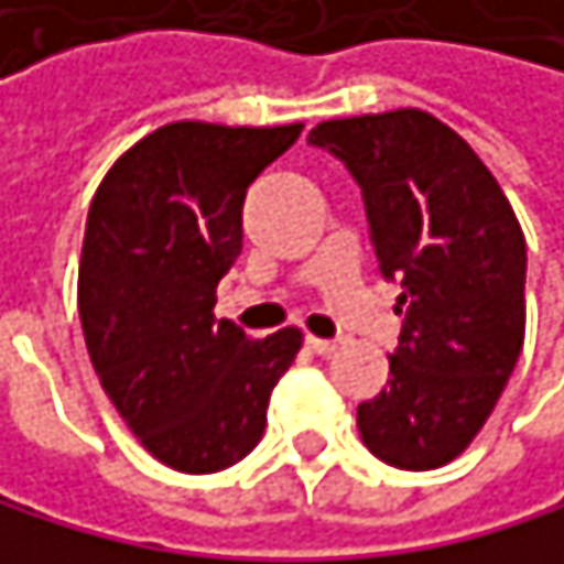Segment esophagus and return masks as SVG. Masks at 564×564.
Returning <instances> with one entry per match:
<instances>
[{
  "instance_id": "1",
  "label": "esophagus",
  "mask_w": 564,
  "mask_h": 564,
  "mask_svg": "<svg viewBox=\"0 0 564 564\" xmlns=\"http://www.w3.org/2000/svg\"><path fill=\"white\" fill-rule=\"evenodd\" d=\"M305 346L313 349L316 356H329L339 349V339H319V336H305Z\"/></svg>"
}]
</instances>
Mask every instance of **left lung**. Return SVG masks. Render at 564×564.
Returning a JSON list of instances; mask_svg holds the SVG:
<instances>
[{"instance_id": "obj_1", "label": "left lung", "mask_w": 564, "mask_h": 564, "mask_svg": "<svg viewBox=\"0 0 564 564\" xmlns=\"http://www.w3.org/2000/svg\"><path fill=\"white\" fill-rule=\"evenodd\" d=\"M359 181L380 272L400 282L390 383L359 403L356 427L403 470L451 464L481 434L524 343V231L467 140L427 110L323 120Z\"/></svg>"}]
</instances>
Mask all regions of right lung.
Returning a JSON list of instances; mask_svg holds the SVG:
<instances>
[{"mask_svg": "<svg viewBox=\"0 0 564 564\" xmlns=\"http://www.w3.org/2000/svg\"><path fill=\"white\" fill-rule=\"evenodd\" d=\"M302 123H164L104 174L83 235L76 305L104 393L161 464L212 474L262 441L269 393L302 349L215 319L241 251L245 191Z\"/></svg>", "mask_w": 564, "mask_h": 564, "instance_id": "obj_1", "label": "right lung"}]
</instances>
